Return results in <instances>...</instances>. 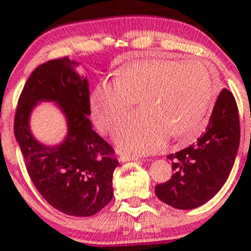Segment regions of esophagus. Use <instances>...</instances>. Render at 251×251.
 Listing matches in <instances>:
<instances>
[{
    "instance_id": "1",
    "label": "esophagus",
    "mask_w": 251,
    "mask_h": 251,
    "mask_svg": "<svg viewBox=\"0 0 251 251\" xmlns=\"http://www.w3.org/2000/svg\"><path fill=\"white\" fill-rule=\"evenodd\" d=\"M139 160V157L137 155H132V154H122L120 156V161L121 162H126V161H137Z\"/></svg>"
}]
</instances>
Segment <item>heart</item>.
<instances>
[{"mask_svg":"<svg viewBox=\"0 0 251 251\" xmlns=\"http://www.w3.org/2000/svg\"><path fill=\"white\" fill-rule=\"evenodd\" d=\"M215 95L207 65L151 59L119 68L114 81H102L91 95L99 129L112 132L137 101L143 108L116 132L123 149L147 154L162 149L169 135L191 139L201 131Z\"/></svg>","mask_w":251,"mask_h":251,"instance_id":"obj_1","label":"heart"}]
</instances>
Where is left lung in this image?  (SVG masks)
<instances>
[{
    "label": "left lung",
    "instance_id": "left-lung-1",
    "mask_svg": "<svg viewBox=\"0 0 251 251\" xmlns=\"http://www.w3.org/2000/svg\"><path fill=\"white\" fill-rule=\"evenodd\" d=\"M239 144L238 106L232 92L223 89L203 135L197 143L168 156L174 175L156 185V197L183 210L204 204L227 180Z\"/></svg>",
    "mask_w": 251,
    "mask_h": 251
}]
</instances>
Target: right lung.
<instances>
[{
  "mask_svg": "<svg viewBox=\"0 0 251 251\" xmlns=\"http://www.w3.org/2000/svg\"><path fill=\"white\" fill-rule=\"evenodd\" d=\"M77 65L63 57L36 67L20 94L13 129L27 173L48 203L66 215L89 217L112 200L119 162L111 145L92 130L88 80L75 71ZM39 101H54L67 118L68 135L59 146H44L31 135L30 113Z\"/></svg>",
  "mask_w": 251,
  "mask_h": 251,
  "instance_id": "right-lung-1",
  "label": "right lung"
}]
</instances>
